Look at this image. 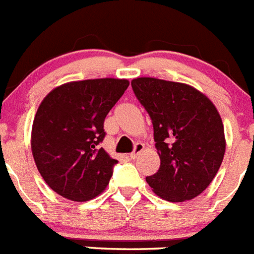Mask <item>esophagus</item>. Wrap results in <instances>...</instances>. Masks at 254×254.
I'll list each match as a JSON object with an SVG mask.
<instances>
[{
	"label": "esophagus",
	"instance_id": "esophagus-1",
	"mask_svg": "<svg viewBox=\"0 0 254 254\" xmlns=\"http://www.w3.org/2000/svg\"><path fill=\"white\" fill-rule=\"evenodd\" d=\"M143 149H144L143 144H141V143H136L135 147H134V150H132V152L129 154L130 159H135L136 157H138L139 153H140Z\"/></svg>",
	"mask_w": 254,
	"mask_h": 254
}]
</instances>
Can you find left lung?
I'll return each instance as SVG.
<instances>
[{
  "label": "left lung",
  "instance_id": "1",
  "mask_svg": "<svg viewBox=\"0 0 254 254\" xmlns=\"http://www.w3.org/2000/svg\"><path fill=\"white\" fill-rule=\"evenodd\" d=\"M136 99L150 116L158 172L148 185L172 202L200 195L218 173L225 153L221 118L206 96L178 82L141 77L131 81Z\"/></svg>",
  "mask_w": 254,
  "mask_h": 254
}]
</instances>
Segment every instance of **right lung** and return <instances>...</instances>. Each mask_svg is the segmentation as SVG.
I'll return each mask as SVG.
<instances>
[{
    "instance_id": "1",
    "label": "right lung",
    "mask_w": 254,
    "mask_h": 254,
    "mask_svg": "<svg viewBox=\"0 0 254 254\" xmlns=\"http://www.w3.org/2000/svg\"><path fill=\"white\" fill-rule=\"evenodd\" d=\"M127 79L69 82L47 95L36 111L31 150L48 186L72 201L106 189L118 161L100 148L105 118L127 91Z\"/></svg>"
}]
</instances>
